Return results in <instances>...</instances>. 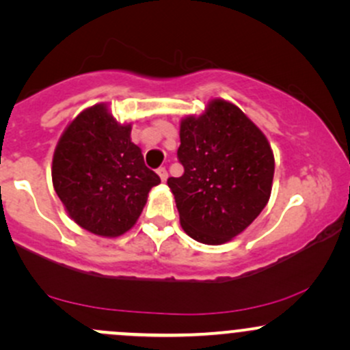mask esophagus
<instances>
[{
	"label": "esophagus",
	"instance_id": "obj_1",
	"mask_svg": "<svg viewBox=\"0 0 350 350\" xmlns=\"http://www.w3.org/2000/svg\"><path fill=\"white\" fill-rule=\"evenodd\" d=\"M158 176H159V178H161V180H166V179H167V171H166V167H159V170H158Z\"/></svg>",
	"mask_w": 350,
	"mask_h": 350
}]
</instances>
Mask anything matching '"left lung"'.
Masks as SVG:
<instances>
[{
	"instance_id": "1",
	"label": "left lung",
	"mask_w": 350,
	"mask_h": 350,
	"mask_svg": "<svg viewBox=\"0 0 350 350\" xmlns=\"http://www.w3.org/2000/svg\"><path fill=\"white\" fill-rule=\"evenodd\" d=\"M180 178L167 186L180 226L200 243L220 245L247 228L271 194L275 158L260 128L234 103L214 98L180 122Z\"/></svg>"
}]
</instances>
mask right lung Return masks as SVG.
Segmentation results:
<instances>
[{"mask_svg":"<svg viewBox=\"0 0 350 350\" xmlns=\"http://www.w3.org/2000/svg\"><path fill=\"white\" fill-rule=\"evenodd\" d=\"M105 103L72 120L52 158V184L75 224L100 237H120L142 214L151 187L161 183Z\"/></svg>","mask_w":350,"mask_h":350,"instance_id":"1","label":"right lung"}]
</instances>
